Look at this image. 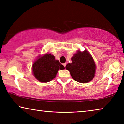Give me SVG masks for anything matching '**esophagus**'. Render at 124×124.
<instances>
[{"mask_svg":"<svg viewBox=\"0 0 124 124\" xmlns=\"http://www.w3.org/2000/svg\"><path fill=\"white\" fill-rule=\"evenodd\" d=\"M63 64L64 67H66V63H63Z\"/></svg>","mask_w":124,"mask_h":124,"instance_id":"34e87169","label":"esophagus"}]
</instances>
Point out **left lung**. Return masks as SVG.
<instances>
[{"label": "left lung", "mask_w": 124, "mask_h": 124, "mask_svg": "<svg viewBox=\"0 0 124 124\" xmlns=\"http://www.w3.org/2000/svg\"><path fill=\"white\" fill-rule=\"evenodd\" d=\"M71 60L72 63H68L66 69L70 71L74 80L84 84L93 79L95 74L96 66L87 51L77 52Z\"/></svg>", "instance_id": "obj_1"}]
</instances>
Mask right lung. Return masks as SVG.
<instances>
[{
	"instance_id": "1",
	"label": "right lung",
	"mask_w": 124,
	"mask_h": 124,
	"mask_svg": "<svg viewBox=\"0 0 124 124\" xmlns=\"http://www.w3.org/2000/svg\"><path fill=\"white\" fill-rule=\"evenodd\" d=\"M64 66L51 54H46L38 58L33 65V72L37 80L42 82H48L55 78L59 70L64 69Z\"/></svg>"
}]
</instances>
